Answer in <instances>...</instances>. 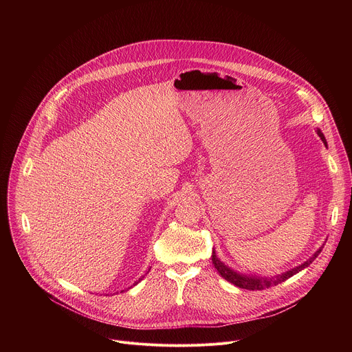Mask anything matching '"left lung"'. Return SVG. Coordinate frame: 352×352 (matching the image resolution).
Returning a JSON list of instances; mask_svg holds the SVG:
<instances>
[{
    "mask_svg": "<svg viewBox=\"0 0 352 352\" xmlns=\"http://www.w3.org/2000/svg\"><path fill=\"white\" fill-rule=\"evenodd\" d=\"M318 133H319V136L322 138V140L324 142V144H326V139H324V136H323V133L318 129ZM322 252V249H319L318 252L309 259V261H307L304 265H300V266H298V267H295V269H292V270H289V272H287V273H283L281 276H276L274 278H255V277H248V276H241V274H238V273H235V272H232L231 269H228L227 266H224L220 261H219V258L216 256V254L213 252V255H212V261H213V263H214V267L217 269V272L221 274V277L223 278H226L227 281H230L231 284H234V285H236V287H239V288H243V289H252V291H259V289H265V288H269V287H273V285H277V284H280V283H283V281H285L287 278H289V277H292L295 273H298V272H300L302 269H305V267H308L316 258H318V255Z\"/></svg>",
    "mask_w": 352,
    "mask_h": 352,
    "instance_id": "8db88e82",
    "label": "left lung"
}]
</instances>
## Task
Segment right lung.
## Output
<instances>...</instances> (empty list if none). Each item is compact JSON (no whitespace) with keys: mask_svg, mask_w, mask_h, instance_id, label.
<instances>
[{"mask_svg":"<svg viewBox=\"0 0 352 352\" xmlns=\"http://www.w3.org/2000/svg\"><path fill=\"white\" fill-rule=\"evenodd\" d=\"M139 281H140V280H139Z\"/></svg>","mask_w":352,"mask_h":352,"instance_id":"add662e5","label":"right lung"}]
</instances>
